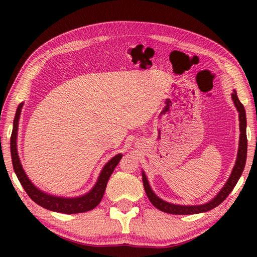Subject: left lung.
<instances>
[{
	"label": "left lung",
	"instance_id": "left-lung-1",
	"mask_svg": "<svg viewBox=\"0 0 257 257\" xmlns=\"http://www.w3.org/2000/svg\"><path fill=\"white\" fill-rule=\"evenodd\" d=\"M232 100L234 101L237 111H238V119H239V143H238V151H237V158L235 161V166L233 168V171L231 173L230 178L224 184V187L221 189L219 193L213 200L209 201L205 204L201 205H178L172 204L169 202L163 201L162 199L158 198L155 194L154 191L151 190L148 179H147L145 172L143 171V181H144V188L148 199L154 206L159 209L162 212L170 213V214H177V215H187V214H196V213H202L210 211L214 209L217 205H220L223 201H224L227 195L232 192V190L235 187L239 177L242 176V172L244 170L245 162H246V156H247V138H246V113H245L244 106L242 102L239 101L236 91L234 90L232 94Z\"/></svg>",
	"mask_w": 257,
	"mask_h": 257
}]
</instances>
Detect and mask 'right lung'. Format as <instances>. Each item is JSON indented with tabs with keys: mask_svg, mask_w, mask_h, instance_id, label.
I'll use <instances>...</instances> for the list:
<instances>
[{
	"mask_svg": "<svg viewBox=\"0 0 257 257\" xmlns=\"http://www.w3.org/2000/svg\"><path fill=\"white\" fill-rule=\"evenodd\" d=\"M23 107V102L20 103L18 109H16L14 122H13V130L12 136H11V156H12V163L13 169L18 176V179L24 188L25 192L29 194L30 198L45 209L65 213V214H75V213H83L90 211L100 203L102 195L105 193L107 187L108 179L110 178L113 169L117 167L120 159L122 158V155L119 154L114 156L112 159L109 160L98 177L95 187L92 188L88 193H86L77 198H63V196H55L43 192L40 189H37L34 184L31 182V180L27 178L24 169L21 165L19 154H18V146H16V139H18V129H19V119Z\"/></svg>",
	"mask_w": 257,
	"mask_h": 257,
	"instance_id": "obj_1",
	"label": "right lung"
}]
</instances>
